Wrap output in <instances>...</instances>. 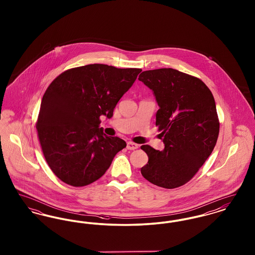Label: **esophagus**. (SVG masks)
<instances>
[{
    "instance_id": "1",
    "label": "esophagus",
    "mask_w": 255,
    "mask_h": 255,
    "mask_svg": "<svg viewBox=\"0 0 255 255\" xmlns=\"http://www.w3.org/2000/svg\"><path fill=\"white\" fill-rule=\"evenodd\" d=\"M138 147L137 144H135V143H133V142H127V149L128 150H134V149H136Z\"/></svg>"
}]
</instances>
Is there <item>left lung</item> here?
<instances>
[{
  "label": "left lung",
  "instance_id": "1",
  "mask_svg": "<svg viewBox=\"0 0 255 255\" xmlns=\"http://www.w3.org/2000/svg\"><path fill=\"white\" fill-rule=\"evenodd\" d=\"M153 92L159 109L156 115L164 149L142 145L148 162L140 172L148 182L163 188L189 182L212 153L220 122L215 100L198 77L174 69H158L139 74Z\"/></svg>",
  "mask_w": 255,
  "mask_h": 255
}]
</instances>
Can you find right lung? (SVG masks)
<instances>
[{"mask_svg": "<svg viewBox=\"0 0 255 255\" xmlns=\"http://www.w3.org/2000/svg\"><path fill=\"white\" fill-rule=\"evenodd\" d=\"M141 71L91 64L67 70L49 84L37 133L49 168L62 182L75 187L96 182L126 147L122 138L103 133L100 117H113Z\"/></svg>", "mask_w": 255, "mask_h": 255, "instance_id": "right-lung-1", "label": "right lung"}]
</instances>
